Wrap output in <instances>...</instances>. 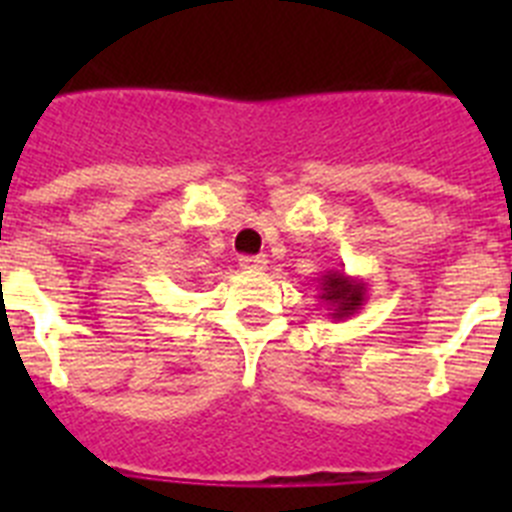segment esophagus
I'll return each instance as SVG.
<instances>
[{
    "label": "esophagus",
    "instance_id": "34e87169",
    "mask_svg": "<svg viewBox=\"0 0 512 512\" xmlns=\"http://www.w3.org/2000/svg\"><path fill=\"white\" fill-rule=\"evenodd\" d=\"M238 264H241L243 271H261L266 269V256H241Z\"/></svg>",
    "mask_w": 512,
    "mask_h": 512
}]
</instances>
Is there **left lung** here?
<instances>
[{"instance_id": "1", "label": "left lung", "mask_w": 512, "mask_h": 512, "mask_svg": "<svg viewBox=\"0 0 512 512\" xmlns=\"http://www.w3.org/2000/svg\"><path fill=\"white\" fill-rule=\"evenodd\" d=\"M320 282V300L328 307V315L336 320L348 318L364 307L366 302V284L356 277H348L346 271L330 269L325 271Z\"/></svg>"}]
</instances>
